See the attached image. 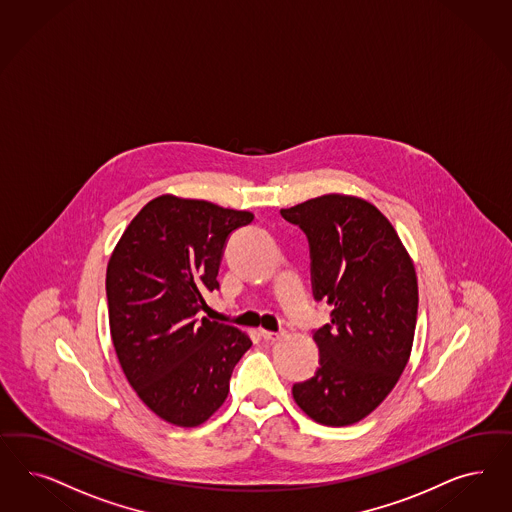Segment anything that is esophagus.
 Segmentation results:
<instances>
[{
	"label": "esophagus",
	"instance_id": "34e87169",
	"mask_svg": "<svg viewBox=\"0 0 512 512\" xmlns=\"http://www.w3.org/2000/svg\"><path fill=\"white\" fill-rule=\"evenodd\" d=\"M260 335H262V339H264V341H279L282 335H284V331L262 330L260 331Z\"/></svg>",
	"mask_w": 512,
	"mask_h": 512
}]
</instances>
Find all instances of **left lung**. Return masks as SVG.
Listing matches in <instances>:
<instances>
[{
	"label": "left lung",
	"instance_id": "left-lung-1",
	"mask_svg": "<svg viewBox=\"0 0 512 512\" xmlns=\"http://www.w3.org/2000/svg\"><path fill=\"white\" fill-rule=\"evenodd\" d=\"M307 235L316 301L333 305L314 330L320 367L292 388L324 426H350L392 392L413 348L418 284L394 226L360 198L328 194L281 209Z\"/></svg>",
	"mask_w": 512,
	"mask_h": 512
}]
</instances>
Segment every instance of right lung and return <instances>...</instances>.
I'll return each instance as SVG.
<instances>
[{
	"instance_id": "right-lung-1",
	"label": "right lung",
	"mask_w": 512,
	"mask_h": 512,
	"mask_svg": "<svg viewBox=\"0 0 512 512\" xmlns=\"http://www.w3.org/2000/svg\"><path fill=\"white\" fill-rule=\"evenodd\" d=\"M252 220L248 211L160 196L133 218L109 260L118 362L141 401L169 424L196 428L216 413L252 345L247 333L198 318L203 296L220 286L228 237Z\"/></svg>"
}]
</instances>
